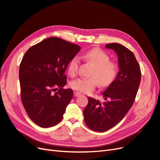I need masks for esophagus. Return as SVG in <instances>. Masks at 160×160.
Returning <instances> with one entry per match:
<instances>
[{
  "label": "esophagus",
  "instance_id": "34e87169",
  "mask_svg": "<svg viewBox=\"0 0 160 160\" xmlns=\"http://www.w3.org/2000/svg\"><path fill=\"white\" fill-rule=\"evenodd\" d=\"M74 95L75 97H78V96L81 95V93L79 92H75L74 93Z\"/></svg>",
  "mask_w": 160,
  "mask_h": 160
}]
</instances>
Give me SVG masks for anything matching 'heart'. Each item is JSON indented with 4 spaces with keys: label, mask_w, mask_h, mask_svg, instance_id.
<instances>
[{
    "label": "heart",
    "mask_w": 160,
    "mask_h": 160,
    "mask_svg": "<svg viewBox=\"0 0 160 160\" xmlns=\"http://www.w3.org/2000/svg\"><path fill=\"white\" fill-rule=\"evenodd\" d=\"M81 57L84 61L91 63L93 68L90 74L91 78H80L70 82V86L74 90L88 93L92 92L99 83L102 88L111 85L116 79L119 71V64L111 61L110 57L105 51L93 48L85 51ZM80 64V58L73 57L68 64V72L74 76L78 73Z\"/></svg>",
    "instance_id": "obj_1"
}]
</instances>
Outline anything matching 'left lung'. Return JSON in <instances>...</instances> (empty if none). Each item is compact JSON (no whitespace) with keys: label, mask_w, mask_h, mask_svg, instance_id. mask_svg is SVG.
<instances>
[{"label":"left lung","mask_w":160,"mask_h":160,"mask_svg":"<svg viewBox=\"0 0 160 160\" xmlns=\"http://www.w3.org/2000/svg\"><path fill=\"white\" fill-rule=\"evenodd\" d=\"M105 47L117 52L120 70L115 81L103 92L104 101L89 97L84 110L86 125L99 132L115 127L127 115L134 103L141 80L140 68L131 51L116 43Z\"/></svg>","instance_id":"left-lung-1"}]
</instances>
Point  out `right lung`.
I'll list each match as a JSON object with an SVG mask.
<instances>
[{"label":"right lung","mask_w":160,"mask_h":160,"mask_svg":"<svg viewBox=\"0 0 160 160\" xmlns=\"http://www.w3.org/2000/svg\"><path fill=\"white\" fill-rule=\"evenodd\" d=\"M80 46L62 39L47 38L31 47L23 55L19 69L22 104L31 120L47 128L60 122L73 96L64 72Z\"/></svg>","instance_id":"right-lung-1"}]
</instances>
